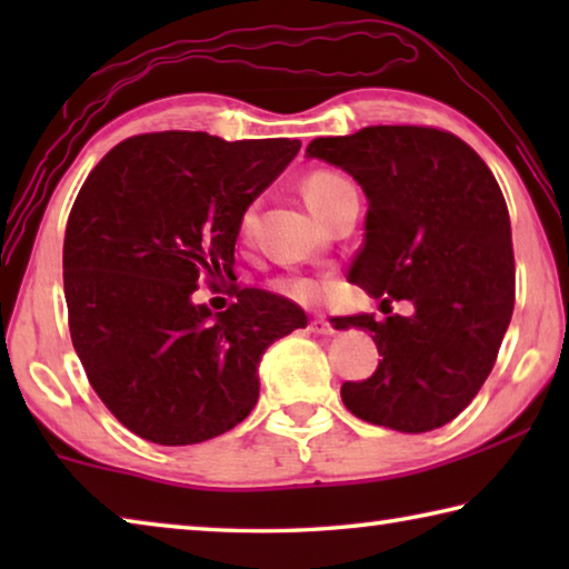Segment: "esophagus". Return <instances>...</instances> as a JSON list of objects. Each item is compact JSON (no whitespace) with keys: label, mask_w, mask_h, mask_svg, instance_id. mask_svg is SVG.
Segmentation results:
<instances>
[{"label":"esophagus","mask_w":569,"mask_h":569,"mask_svg":"<svg viewBox=\"0 0 569 569\" xmlns=\"http://www.w3.org/2000/svg\"><path fill=\"white\" fill-rule=\"evenodd\" d=\"M308 329H311L313 333H319V336H331L333 333V329H331V323L323 319V316H319V319H313L311 323H308Z\"/></svg>","instance_id":"1"}]
</instances>
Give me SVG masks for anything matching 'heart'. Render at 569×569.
I'll list each match as a JSON object with an SVG mask.
<instances>
[{
	"mask_svg": "<svg viewBox=\"0 0 569 569\" xmlns=\"http://www.w3.org/2000/svg\"><path fill=\"white\" fill-rule=\"evenodd\" d=\"M346 190H351L349 180L336 176V172H313V176H308L303 180V198H306L308 208L313 210V216H321L323 210L329 208L333 200ZM253 220H256L253 210H248L243 220H240V228L250 230V228H253ZM276 291L288 296V298H293V301L311 303L321 296V283L313 281V278H303V276L281 278V281L276 283Z\"/></svg>",
	"mask_w": 569,
	"mask_h": 569,
	"instance_id": "obj_1",
	"label": "heart"
}]
</instances>
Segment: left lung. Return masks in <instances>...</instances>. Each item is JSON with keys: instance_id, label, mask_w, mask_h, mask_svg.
<instances>
[{"instance_id": "8db88e82", "label": "left lung", "mask_w": 569, "mask_h": 569, "mask_svg": "<svg viewBox=\"0 0 569 569\" xmlns=\"http://www.w3.org/2000/svg\"><path fill=\"white\" fill-rule=\"evenodd\" d=\"M306 158L349 172L369 200L349 281L381 306H413L336 321L369 331L381 356L373 377L343 383L346 409L403 435L445 427L477 397L512 321V228L492 170L451 132L413 124L316 138Z\"/></svg>"}]
</instances>
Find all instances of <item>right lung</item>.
I'll return each instance as SVG.
<instances>
[{
    "label": "right lung",
    "mask_w": 569,
    "mask_h": 569,
    "mask_svg": "<svg viewBox=\"0 0 569 569\" xmlns=\"http://www.w3.org/2000/svg\"><path fill=\"white\" fill-rule=\"evenodd\" d=\"M301 142L152 132L120 142L90 172L64 233L72 346L114 419L162 447L200 445L253 411L268 346L306 313L240 288L223 313L192 301L203 278H233L250 203Z\"/></svg>",
    "instance_id": "right-lung-1"
}]
</instances>
